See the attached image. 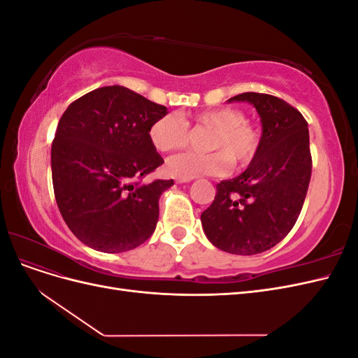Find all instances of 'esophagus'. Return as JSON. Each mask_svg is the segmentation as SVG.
<instances>
[{"label":"esophagus","instance_id":"obj_1","mask_svg":"<svg viewBox=\"0 0 358 358\" xmlns=\"http://www.w3.org/2000/svg\"><path fill=\"white\" fill-rule=\"evenodd\" d=\"M191 179H176L178 183H185V182H189Z\"/></svg>","mask_w":358,"mask_h":358}]
</instances>
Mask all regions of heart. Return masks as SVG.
Segmentation results:
<instances>
[{
	"label": "heart",
	"mask_w": 358,
	"mask_h": 358,
	"mask_svg": "<svg viewBox=\"0 0 358 358\" xmlns=\"http://www.w3.org/2000/svg\"><path fill=\"white\" fill-rule=\"evenodd\" d=\"M189 122L210 129L204 148L212 152H182L170 157L166 162L170 176L194 179L221 175L229 161L234 169H243L252 162L258 152V129L246 121L242 110L229 106L206 110L192 117H182L178 113L162 115L149 128L150 143L159 152L183 146Z\"/></svg>",
	"instance_id": "heart-1"
}]
</instances>
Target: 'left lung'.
Wrapping results in <instances>:
<instances>
[{
  "mask_svg": "<svg viewBox=\"0 0 358 358\" xmlns=\"http://www.w3.org/2000/svg\"><path fill=\"white\" fill-rule=\"evenodd\" d=\"M229 103L255 107L262 137L246 170L216 185L201 225L221 251L254 255L282 241L299 218L312 173L309 129L299 110L273 95L243 92Z\"/></svg>",
  "mask_w": 358,
  "mask_h": 358,
  "instance_id": "1",
  "label": "left lung"
}]
</instances>
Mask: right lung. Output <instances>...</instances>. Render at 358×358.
Instances as JSON below:
<instances>
[{
    "instance_id": "obj_1",
    "label": "right lung",
    "mask_w": 358,
    "mask_h": 358,
    "mask_svg": "<svg viewBox=\"0 0 358 358\" xmlns=\"http://www.w3.org/2000/svg\"><path fill=\"white\" fill-rule=\"evenodd\" d=\"M166 106L125 86H104L71 103L52 143V182L64 221L95 251L117 254L146 242L170 180L137 182L164 159L149 140Z\"/></svg>"
}]
</instances>
